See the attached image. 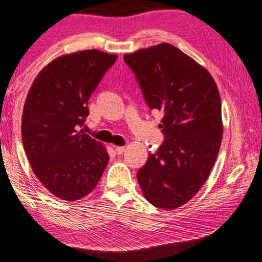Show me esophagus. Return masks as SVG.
Listing matches in <instances>:
<instances>
[{
	"label": "esophagus",
	"instance_id": "obj_1",
	"mask_svg": "<svg viewBox=\"0 0 262 262\" xmlns=\"http://www.w3.org/2000/svg\"><path fill=\"white\" fill-rule=\"evenodd\" d=\"M115 149H116V153H117V154H122V153L125 152V147H124V146H116Z\"/></svg>",
	"mask_w": 262,
	"mask_h": 262
}]
</instances>
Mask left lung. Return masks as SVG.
I'll return each instance as SVG.
<instances>
[{
	"label": "left lung",
	"instance_id": "left-lung-1",
	"mask_svg": "<svg viewBox=\"0 0 262 262\" xmlns=\"http://www.w3.org/2000/svg\"><path fill=\"white\" fill-rule=\"evenodd\" d=\"M148 108L164 113L165 141L137 179L154 207L173 210L194 197L207 181L220 152L222 103L210 73L167 42L124 55Z\"/></svg>",
	"mask_w": 262,
	"mask_h": 262
}]
</instances>
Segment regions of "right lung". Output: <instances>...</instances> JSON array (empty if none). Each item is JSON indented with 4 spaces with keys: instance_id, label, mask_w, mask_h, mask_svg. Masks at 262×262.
<instances>
[{
    "instance_id": "obj_1",
    "label": "right lung",
    "mask_w": 262,
    "mask_h": 262,
    "mask_svg": "<svg viewBox=\"0 0 262 262\" xmlns=\"http://www.w3.org/2000/svg\"><path fill=\"white\" fill-rule=\"evenodd\" d=\"M116 54L98 50L61 55L34 79L22 117L24 151L37 179L58 199L76 201L100 181L109 161L104 145L79 128L88 100Z\"/></svg>"
}]
</instances>
